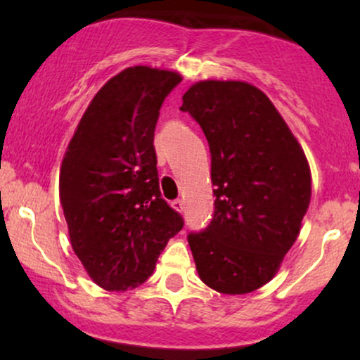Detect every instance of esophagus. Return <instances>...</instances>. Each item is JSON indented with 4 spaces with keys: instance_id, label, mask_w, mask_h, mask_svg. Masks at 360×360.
Segmentation results:
<instances>
[{
    "instance_id": "1",
    "label": "esophagus",
    "mask_w": 360,
    "mask_h": 360,
    "mask_svg": "<svg viewBox=\"0 0 360 360\" xmlns=\"http://www.w3.org/2000/svg\"><path fill=\"white\" fill-rule=\"evenodd\" d=\"M172 208L176 210V212H179V213H183L184 212V201L183 200H174L172 201Z\"/></svg>"
}]
</instances>
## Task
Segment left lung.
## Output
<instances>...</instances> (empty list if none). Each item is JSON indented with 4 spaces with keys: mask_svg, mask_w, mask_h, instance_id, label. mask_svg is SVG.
<instances>
[{
    "mask_svg": "<svg viewBox=\"0 0 360 360\" xmlns=\"http://www.w3.org/2000/svg\"><path fill=\"white\" fill-rule=\"evenodd\" d=\"M181 111L200 123L212 154L213 218L188 235L198 274L223 295L255 291L300 233L311 198L307 157L269 98L247 82H196Z\"/></svg>",
    "mask_w": 360,
    "mask_h": 360,
    "instance_id": "8db88e82",
    "label": "left lung"
}]
</instances>
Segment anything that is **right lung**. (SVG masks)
<instances>
[{"label": "right lung", "instance_id": "obj_1", "mask_svg": "<svg viewBox=\"0 0 360 360\" xmlns=\"http://www.w3.org/2000/svg\"><path fill=\"white\" fill-rule=\"evenodd\" d=\"M183 77L135 65L98 91L62 160L60 205L72 249L106 291L146 283L184 220L162 200L154 131Z\"/></svg>", "mask_w": 360, "mask_h": 360}]
</instances>
